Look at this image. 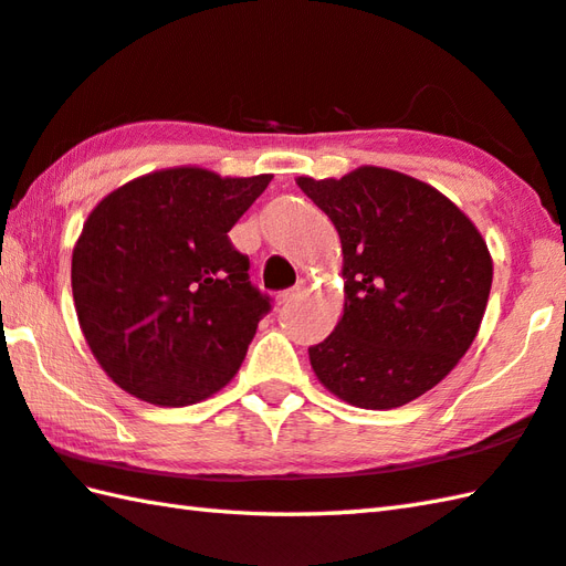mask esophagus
I'll return each instance as SVG.
<instances>
[{
	"mask_svg": "<svg viewBox=\"0 0 566 566\" xmlns=\"http://www.w3.org/2000/svg\"><path fill=\"white\" fill-rule=\"evenodd\" d=\"M304 292H306V284H304V282H298L296 286H292V290H286V292H282V294H276V304H290V302H294V298L304 296Z\"/></svg>",
	"mask_w": 566,
	"mask_h": 566,
	"instance_id": "34e87169",
	"label": "esophagus"
}]
</instances>
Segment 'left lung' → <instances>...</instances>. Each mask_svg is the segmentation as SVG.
<instances>
[{"mask_svg":"<svg viewBox=\"0 0 566 566\" xmlns=\"http://www.w3.org/2000/svg\"><path fill=\"white\" fill-rule=\"evenodd\" d=\"M296 186L336 226L343 314L308 348L318 382L363 409H395L439 385L479 334L493 258L434 186L382 166Z\"/></svg>","mask_w":566,"mask_h":566,"instance_id":"1","label":"left lung"}]
</instances>
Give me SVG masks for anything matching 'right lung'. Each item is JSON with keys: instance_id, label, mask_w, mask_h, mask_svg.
Masks as SVG:
<instances>
[{"instance_id": "1", "label": "right lung", "mask_w": 566, "mask_h": 566, "mask_svg": "<svg viewBox=\"0 0 566 566\" xmlns=\"http://www.w3.org/2000/svg\"><path fill=\"white\" fill-rule=\"evenodd\" d=\"M272 174L171 166L109 191L75 240L71 286L87 348L157 407L208 400L235 378L270 298L228 240Z\"/></svg>"}]
</instances>
